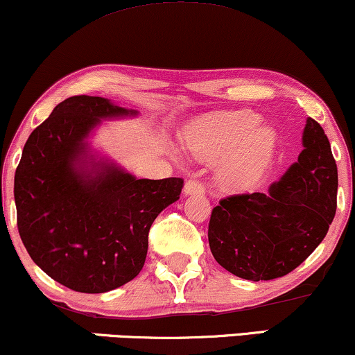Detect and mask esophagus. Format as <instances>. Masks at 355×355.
I'll use <instances>...</instances> for the list:
<instances>
[{
  "label": "esophagus",
  "instance_id": "obj_1",
  "mask_svg": "<svg viewBox=\"0 0 355 355\" xmlns=\"http://www.w3.org/2000/svg\"><path fill=\"white\" fill-rule=\"evenodd\" d=\"M204 192H205L204 186L200 184L198 179H196V178L187 179L186 184H184V194L186 196H196V194L200 196V194H204Z\"/></svg>",
  "mask_w": 355,
  "mask_h": 355
}]
</instances>
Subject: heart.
<instances>
[{"label": "heart", "instance_id": "obj_1", "mask_svg": "<svg viewBox=\"0 0 355 355\" xmlns=\"http://www.w3.org/2000/svg\"><path fill=\"white\" fill-rule=\"evenodd\" d=\"M260 116L252 112L225 113L209 118L187 135V143L202 157L227 156L220 174L230 186L255 182L268 166L277 146L273 130L259 128Z\"/></svg>", "mask_w": 355, "mask_h": 355}]
</instances>
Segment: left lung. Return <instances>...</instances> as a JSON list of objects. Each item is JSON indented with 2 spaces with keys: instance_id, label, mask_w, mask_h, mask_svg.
Masks as SVG:
<instances>
[{
  "instance_id": "obj_1",
  "label": "left lung",
  "mask_w": 355,
  "mask_h": 355,
  "mask_svg": "<svg viewBox=\"0 0 355 355\" xmlns=\"http://www.w3.org/2000/svg\"><path fill=\"white\" fill-rule=\"evenodd\" d=\"M338 205V166L329 139L306 120L298 161L266 192L230 196L214 207L209 245L235 277L260 282L284 277L326 237Z\"/></svg>"
}]
</instances>
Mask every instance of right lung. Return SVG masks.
I'll use <instances>...</instances> for the list:
<instances>
[{
	"mask_svg": "<svg viewBox=\"0 0 355 355\" xmlns=\"http://www.w3.org/2000/svg\"><path fill=\"white\" fill-rule=\"evenodd\" d=\"M137 115L108 98L76 95L24 144L15 174L17 230L34 263L73 291L105 293L137 277L151 224L181 194V178L137 179L92 151L102 120Z\"/></svg>",
	"mask_w": 355,
	"mask_h": 355,
	"instance_id": "1",
	"label": "right lung"
}]
</instances>
